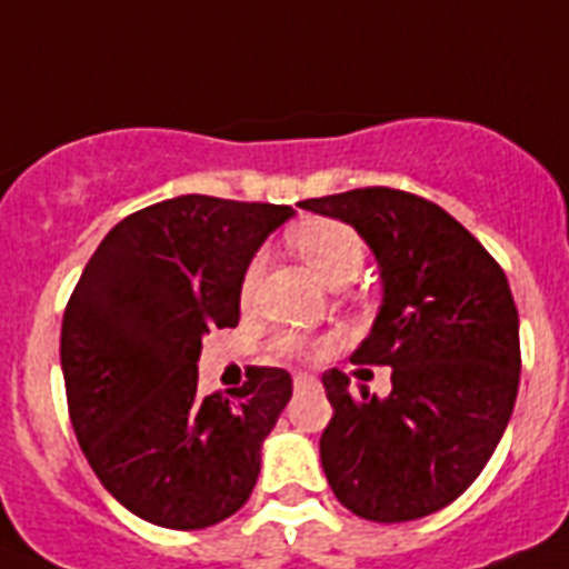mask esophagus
<instances>
[{"label": "esophagus", "mask_w": 569, "mask_h": 569, "mask_svg": "<svg viewBox=\"0 0 569 569\" xmlns=\"http://www.w3.org/2000/svg\"><path fill=\"white\" fill-rule=\"evenodd\" d=\"M293 385L299 387V390H301V387H313V385H316V376H310V373H296V376H293Z\"/></svg>", "instance_id": "obj_1"}]
</instances>
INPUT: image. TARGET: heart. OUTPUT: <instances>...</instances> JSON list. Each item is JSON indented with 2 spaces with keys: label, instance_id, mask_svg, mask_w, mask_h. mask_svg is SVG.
<instances>
[{
  "label": "heart",
  "instance_id": "b5f03b06",
  "mask_svg": "<svg viewBox=\"0 0 569 569\" xmlns=\"http://www.w3.org/2000/svg\"><path fill=\"white\" fill-rule=\"evenodd\" d=\"M290 248L299 256L316 276H319L328 288H345L359 276L361 264H365V239L359 236V230L350 228L345 222H336V219H308V222L296 224L288 233ZM261 273V259L250 261L248 273H244V296L253 290L256 279ZM281 353H301L305 350V341L299 336H281L276 341Z\"/></svg>",
  "mask_w": 569,
  "mask_h": 569
}]
</instances>
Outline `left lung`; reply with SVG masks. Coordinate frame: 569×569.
I'll return each instance as SVG.
<instances>
[{
    "instance_id": "left-lung-1",
    "label": "left lung",
    "mask_w": 569,
    "mask_h": 569,
    "mask_svg": "<svg viewBox=\"0 0 569 569\" xmlns=\"http://www.w3.org/2000/svg\"><path fill=\"white\" fill-rule=\"evenodd\" d=\"M299 208L359 230L381 305L353 361L393 367L379 399L321 376L333 419L319 441L336 499L367 521H413L456 501L499 447L519 393V310L505 270L421 196L359 188Z\"/></svg>"
}]
</instances>
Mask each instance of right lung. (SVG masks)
<instances>
[{
	"instance_id": "add662e5",
	"label": "right lung",
	"mask_w": 569,
	"mask_h": 569,
	"mask_svg": "<svg viewBox=\"0 0 569 569\" xmlns=\"http://www.w3.org/2000/svg\"><path fill=\"white\" fill-rule=\"evenodd\" d=\"M288 204L176 196L116 224L62 319L70 425L104 490L168 530H202L253 492L261 445L293 396L253 367L228 396L199 393L202 339L239 325L241 281Z\"/></svg>"
}]
</instances>
